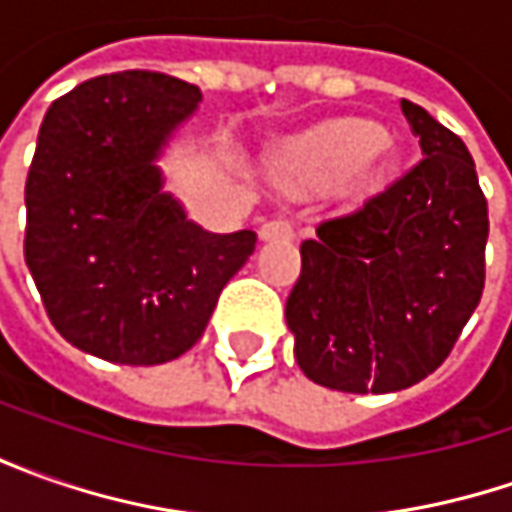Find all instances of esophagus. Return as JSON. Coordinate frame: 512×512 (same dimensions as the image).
<instances>
[{"label": "esophagus", "instance_id": "esophagus-1", "mask_svg": "<svg viewBox=\"0 0 512 512\" xmlns=\"http://www.w3.org/2000/svg\"><path fill=\"white\" fill-rule=\"evenodd\" d=\"M259 236L265 242H273V239H293V225L287 219H270V222L259 227Z\"/></svg>", "mask_w": 512, "mask_h": 512}]
</instances>
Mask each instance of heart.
Here are the masks:
<instances>
[{"mask_svg":"<svg viewBox=\"0 0 512 512\" xmlns=\"http://www.w3.org/2000/svg\"><path fill=\"white\" fill-rule=\"evenodd\" d=\"M382 130L370 122H339L330 130L322 133V139L316 142V162L319 168L330 173H350V170L362 168L364 162L379 150L382 145Z\"/></svg>","mask_w":512,"mask_h":512,"instance_id":"b5f03b06","label":"heart"}]
</instances>
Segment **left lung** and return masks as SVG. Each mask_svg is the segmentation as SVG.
Here are the masks:
<instances>
[{
	"label": "left lung",
	"instance_id": "obj_1",
	"mask_svg": "<svg viewBox=\"0 0 512 512\" xmlns=\"http://www.w3.org/2000/svg\"><path fill=\"white\" fill-rule=\"evenodd\" d=\"M422 162L302 242L285 319L310 382L396 393L450 356L484 290L487 199L464 142L402 99Z\"/></svg>",
	"mask_w": 512,
	"mask_h": 512
}]
</instances>
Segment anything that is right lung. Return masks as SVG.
<instances>
[{
  "mask_svg": "<svg viewBox=\"0 0 512 512\" xmlns=\"http://www.w3.org/2000/svg\"><path fill=\"white\" fill-rule=\"evenodd\" d=\"M202 90L122 70L56 99L25 185V262L53 327L116 364H165L202 339L253 230L207 233L162 190L156 159Z\"/></svg>",
  "mask_w": 512,
  "mask_h": 512,
  "instance_id": "1",
  "label": "right lung"
}]
</instances>
